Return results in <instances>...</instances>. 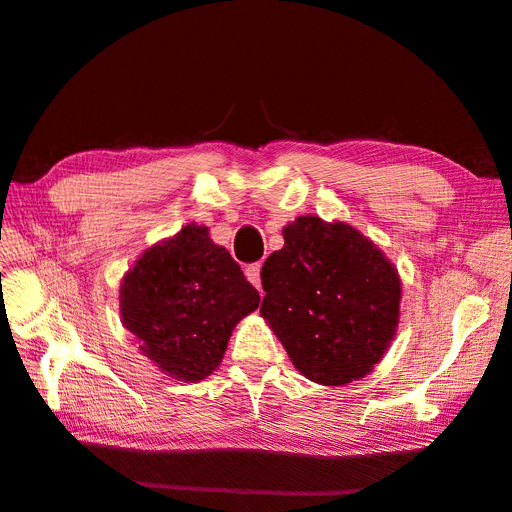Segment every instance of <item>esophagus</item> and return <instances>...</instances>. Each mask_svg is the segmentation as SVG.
<instances>
[{"label":"esophagus","mask_w":512,"mask_h":512,"mask_svg":"<svg viewBox=\"0 0 512 512\" xmlns=\"http://www.w3.org/2000/svg\"><path fill=\"white\" fill-rule=\"evenodd\" d=\"M245 277L260 290V262H254V265H247L245 267Z\"/></svg>","instance_id":"1"}]
</instances>
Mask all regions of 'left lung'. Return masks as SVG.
Returning <instances> with one entry per match:
<instances>
[{
  "label": "left lung",
  "instance_id": "left-lung-1",
  "mask_svg": "<svg viewBox=\"0 0 512 512\" xmlns=\"http://www.w3.org/2000/svg\"><path fill=\"white\" fill-rule=\"evenodd\" d=\"M260 314L309 380L342 386L369 374L399 320V275L344 222L301 215L260 271Z\"/></svg>",
  "mask_w": 512,
  "mask_h": 512
}]
</instances>
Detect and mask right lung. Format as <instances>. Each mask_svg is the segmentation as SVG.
Here are the masks:
<instances>
[{
	"label": "right lung",
	"mask_w": 512,
	"mask_h": 512,
	"mask_svg": "<svg viewBox=\"0 0 512 512\" xmlns=\"http://www.w3.org/2000/svg\"><path fill=\"white\" fill-rule=\"evenodd\" d=\"M260 294L205 226L149 247L121 284V318L162 371L198 382L220 365L235 324Z\"/></svg>",
	"instance_id": "obj_1"
}]
</instances>
